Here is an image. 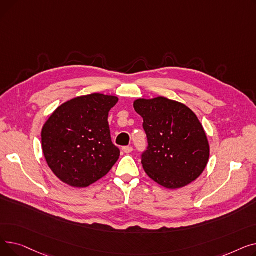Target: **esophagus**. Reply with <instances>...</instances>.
<instances>
[{
  "label": "esophagus",
  "mask_w": 256,
  "mask_h": 256,
  "mask_svg": "<svg viewBox=\"0 0 256 256\" xmlns=\"http://www.w3.org/2000/svg\"><path fill=\"white\" fill-rule=\"evenodd\" d=\"M122 150L126 154H130L132 152V146H124V148H122Z\"/></svg>",
  "instance_id": "34e87169"
}]
</instances>
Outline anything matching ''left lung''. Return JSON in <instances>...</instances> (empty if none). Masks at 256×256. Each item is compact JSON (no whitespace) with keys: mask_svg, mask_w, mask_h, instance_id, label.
I'll return each instance as SVG.
<instances>
[{"mask_svg":"<svg viewBox=\"0 0 256 256\" xmlns=\"http://www.w3.org/2000/svg\"><path fill=\"white\" fill-rule=\"evenodd\" d=\"M134 108L143 118L148 142L141 162L147 176L167 189L197 180L208 165L210 144L195 113L163 96L136 100Z\"/></svg>","mask_w":256,"mask_h":256,"instance_id":"obj_1","label":"left lung"}]
</instances>
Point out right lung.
I'll list each match as a JSON object with an SVG mask.
<instances>
[{
	"mask_svg": "<svg viewBox=\"0 0 256 256\" xmlns=\"http://www.w3.org/2000/svg\"><path fill=\"white\" fill-rule=\"evenodd\" d=\"M118 98L92 93L58 106L42 130V150L54 174L64 184L86 188L117 162L108 116Z\"/></svg>",
	"mask_w": 256,
	"mask_h": 256,
	"instance_id": "right-lung-1",
	"label": "right lung"
}]
</instances>
